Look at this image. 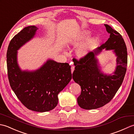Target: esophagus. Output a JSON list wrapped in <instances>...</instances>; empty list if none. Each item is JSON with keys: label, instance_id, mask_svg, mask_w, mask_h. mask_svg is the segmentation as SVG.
<instances>
[{"label": "esophagus", "instance_id": "34e87169", "mask_svg": "<svg viewBox=\"0 0 134 134\" xmlns=\"http://www.w3.org/2000/svg\"><path fill=\"white\" fill-rule=\"evenodd\" d=\"M74 69H75V67L74 66H71V72L72 73L74 71Z\"/></svg>", "mask_w": 134, "mask_h": 134}]
</instances>
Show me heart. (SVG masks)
I'll list each match as a JSON object with an SVG mask.
<instances>
[{
    "label": "heart",
    "instance_id": "heart-1",
    "mask_svg": "<svg viewBox=\"0 0 134 134\" xmlns=\"http://www.w3.org/2000/svg\"><path fill=\"white\" fill-rule=\"evenodd\" d=\"M89 36L87 32H82L76 35L74 38L71 39L67 44V47L75 48L78 47L82 41L86 39ZM96 43V39L94 37H89L87 38L83 43H82L75 50V55L79 59L86 57L93 49Z\"/></svg>",
    "mask_w": 134,
    "mask_h": 134
}]
</instances>
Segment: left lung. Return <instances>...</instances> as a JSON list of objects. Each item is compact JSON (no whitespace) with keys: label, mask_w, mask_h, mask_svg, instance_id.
I'll list each match as a JSON object with an SVG mask.
<instances>
[{"label":"left lung","mask_w":134,"mask_h":134,"mask_svg":"<svg viewBox=\"0 0 134 134\" xmlns=\"http://www.w3.org/2000/svg\"><path fill=\"white\" fill-rule=\"evenodd\" d=\"M104 25L110 34L108 40L79 61L73 60L75 67L72 78L81 87L77 102L84 109H97L110 102L121 86L126 72L127 51L124 40L117 31ZM104 49L112 50L116 56V69L112 75L101 72L96 59V56Z\"/></svg>","instance_id":"left-lung-1"}]
</instances>
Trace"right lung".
<instances>
[{"label": "right lung", "instance_id": "1", "mask_svg": "<svg viewBox=\"0 0 134 134\" xmlns=\"http://www.w3.org/2000/svg\"><path fill=\"white\" fill-rule=\"evenodd\" d=\"M38 27L24 28L11 40L7 52L8 77L11 89L27 109L45 112L54 109L58 104V94L72 78L71 66L65 63L48 59L38 69L22 70L19 67L18 51L31 40Z\"/></svg>", "mask_w": 134, "mask_h": 134}]
</instances>
